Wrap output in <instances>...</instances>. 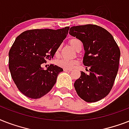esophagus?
<instances>
[{
    "label": "esophagus",
    "instance_id": "esophagus-1",
    "mask_svg": "<svg viewBox=\"0 0 129 129\" xmlns=\"http://www.w3.org/2000/svg\"><path fill=\"white\" fill-rule=\"evenodd\" d=\"M63 71L64 72H70L72 70H68V69H63Z\"/></svg>",
    "mask_w": 129,
    "mask_h": 129
}]
</instances>
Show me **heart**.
I'll use <instances>...</instances> for the list:
<instances>
[{
  "label": "heart",
  "instance_id": "1",
  "mask_svg": "<svg viewBox=\"0 0 129 129\" xmlns=\"http://www.w3.org/2000/svg\"><path fill=\"white\" fill-rule=\"evenodd\" d=\"M69 43L70 45L73 48L75 49L76 47L77 44L80 43V41L78 40V39H72L69 41ZM59 51V47L57 49L56 53H58ZM78 63V61L76 60H74V59H61L57 61V65L59 66L60 68H62L63 69H72L74 66H76Z\"/></svg>",
  "mask_w": 129,
  "mask_h": 129
}]
</instances>
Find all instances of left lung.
<instances>
[{
    "label": "left lung",
    "mask_w": 129,
    "mask_h": 129,
    "mask_svg": "<svg viewBox=\"0 0 129 129\" xmlns=\"http://www.w3.org/2000/svg\"><path fill=\"white\" fill-rule=\"evenodd\" d=\"M69 33L83 43L85 50L83 63L90 74L81 72L76 80L77 94L87 102L106 97L112 89L118 70L120 51L112 35L96 25L74 26Z\"/></svg>",
    "instance_id": "1"
}]
</instances>
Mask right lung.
<instances>
[{
  "mask_svg": "<svg viewBox=\"0 0 129 129\" xmlns=\"http://www.w3.org/2000/svg\"><path fill=\"white\" fill-rule=\"evenodd\" d=\"M69 29H31L16 38L9 53V68L14 82L25 96L37 99L52 89L63 69L51 64L45 70L41 65L53 58Z\"/></svg>",
  "mask_w": 129,
  "mask_h": 129,
  "instance_id": "1",
  "label": "right lung"
}]
</instances>
